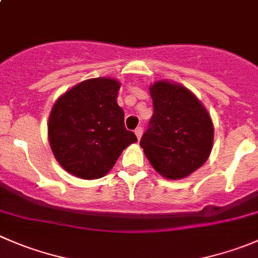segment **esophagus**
<instances>
[{
    "instance_id": "34e87169",
    "label": "esophagus",
    "mask_w": 258,
    "mask_h": 258,
    "mask_svg": "<svg viewBox=\"0 0 258 258\" xmlns=\"http://www.w3.org/2000/svg\"><path fill=\"white\" fill-rule=\"evenodd\" d=\"M142 132H144V128H142L141 126L140 127H137L136 130H135V134H136V136H137V139H141V136H142Z\"/></svg>"
}]
</instances>
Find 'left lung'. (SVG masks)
I'll use <instances>...</instances> for the list:
<instances>
[{"label":"left lung","mask_w":258,"mask_h":258,"mask_svg":"<svg viewBox=\"0 0 258 258\" xmlns=\"http://www.w3.org/2000/svg\"><path fill=\"white\" fill-rule=\"evenodd\" d=\"M154 114L140 146L166 179H182L198 170L212 151L213 122L189 89L161 81L150 86Z\"/></svg>","instance_id":"1"}]
</instances>
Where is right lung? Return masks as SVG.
Masks as SVG:
<instances>
[{"label": "right lung", "mask_w": 258, "mask_h": 258, "mask_svg": "<svg viewBox=\"0 0 258 258\" xmlns=\"http://www.w3.org/2000/svg\"><path fill=\"white\" fill-rule=\"evenodd\" d=\"M118 91L116 79H88L52 106L47 126L50 147L56 161L74 176H104L122 151L137 141L124 127V112L117 104Z\"/></svg>", "instance_id": "add662e5"}]
</instances>
